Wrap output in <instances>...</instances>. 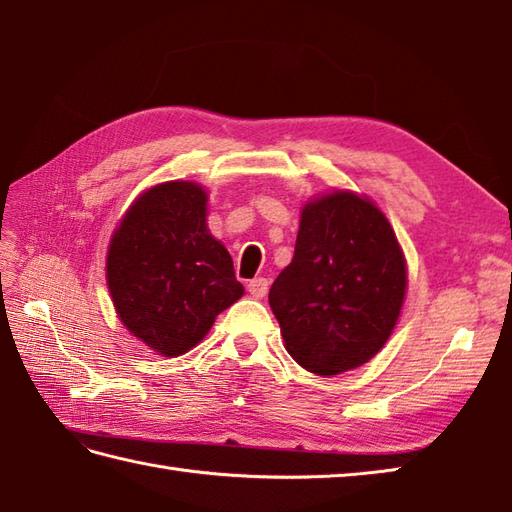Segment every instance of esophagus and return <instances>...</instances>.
<instances>
[{"mask_svg": "<svg viewBox=\"0 0 512 512\" xmlns=\"http://www.w3.org/2000/svg\"><path fill=\"white\" fill-rule=\"evenodd\" d=\"M268 279L266 277H255V279H250L248 281V292L250 295H253L255 299H262L266 292H268Z\"/></svg>", "mask_w": 512, "mask_h": 512, "instance_id": "obj_1", "label": "esophagus"}]
</instances>
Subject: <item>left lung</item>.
<instances>
[{
	"instance_id": "8db88e82",
	"label": "left lung",
	"mask_w": 512,
	"mask_h": 512,
	"mask_svg": "<svg viewBox=\"0 0 512 512\" xmlns=\"http://www.w3.org/2000/svg\"><path fill=\"white\" fill-rule=\"evenodd\" d=\"M407 288L405 257L387 217L354 193L306 204L295 257L268 303L288 354L319 376L367 363L389 339Z\"/></svg>"
}]
</instances>
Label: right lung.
Wrapping results in <instances>:
<instances>
[{
	"mask_svg": "<svg viewBox=\"0 0 512 512\" xmlns=\"http://www.w3.org/2000/svg\"><path fill=\"white\" fill-rule=\"evenodd\" d=\"M107 286L125 328L165 356L191 350L244 295L193 182L158 184L132 204L107 253Z\"/></svg>",
	"mask_w": 512,
	"mask_h": 512,
	"instance_id": "obj_1",
	"label": "right lung"
}]
</instances>
